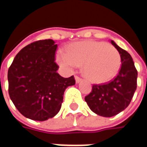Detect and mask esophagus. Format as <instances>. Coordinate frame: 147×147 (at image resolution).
I'll return each mask as SVG.
<instances>
[{"label":"esophagus","instance_id":"esophagus-1","mask_svg":"<svg viewBox=\"0 0 147 147\" xmlns=\"http://www.w3.org/2000/svg\"><path fill=\"white\" fill-rule=\"evenodd\" d=\"M75 80H76V83H80V82L82 81V79H81V78H80L79 76H75Z\"/></svg>","mask_w":147,"mask_h":147}]
</instances>
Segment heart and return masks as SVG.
I'll list each match as a JSON object with an SVG mask.
<instances>
[{"label":"heart","mask_w":147,"mask_h":147,"mask_svg":"<svg viewBox=\"0 0 147 147\" xmlns=\"http://www.w3.org/2000/svg\"><path fill=\"white\" fill-rule=\"evenodd\" d=\"M56 57L58 64L68 70L83 65V76L94 83L112 80L121 66L119 52L104 42H75L67 46V53L59 50Z\"/></svg>","instance_id":"b5f03b06"}]
</instances>
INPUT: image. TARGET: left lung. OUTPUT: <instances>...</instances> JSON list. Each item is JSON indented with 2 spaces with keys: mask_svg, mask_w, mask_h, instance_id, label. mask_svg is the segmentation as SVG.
<instances>
[{
  "mask_svg": "<svg viewBox=\"0 0 147 147\" xmlns=\"http://www.w3.org/2000/svg\"><path fill=\"white\" fill-rule=\"evenodd\" d=\"M119 52L121 67L117 76L105 84L93 85L92 91L85 97L90 109L99 116L113 117L129 105L137 87L138 72L131 55L111 41Z\"/></svg>",
  "mask_w": 147,
  "mask_h": 147,
  "instance_id": "left-lung-1",
  "label": "left lung"
}]
</instances>
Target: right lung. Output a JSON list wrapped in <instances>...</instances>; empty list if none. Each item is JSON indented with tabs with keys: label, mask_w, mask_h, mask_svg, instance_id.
<instances>
[{
	"label": "right lung",
	"mask_w": 147,
	"mask_h": 147,
	"mask_svg": "<svg viewBox=\"0 0 147 147\" xmlns=\"http://www.w3.org/2000/svg\"><path fill=\"white\" fill-rule=\"evenodd\" d=\"M57 45L52 39L32 42L16 56L8 71V94L19 112L30 120L44 121L61 108L64 93L76 83L74 76L57 73Z\"/></svg>",
	"instance_id": "right-lung-1"
}]
</instances>
